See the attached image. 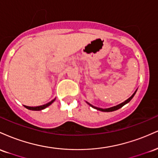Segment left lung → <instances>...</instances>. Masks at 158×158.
I'll use <instances>...</instances> for the list:
<instances>
[{"label": "left lung", "instance_id": "left-lung-1", "mask_svg": "<svg viewBox=\"0 0 158 158\" xmlns=\"http://www.w3.org/2000/svg\"><path fill=\"white\" fill-rule=\"evenodd\" d=\"M136 92H137V90H135V93H134L133 94H132V96H131V97H130L129 98H128V99H126V100L125 101V102H122V103H120V104L117 105V106H116L111 107V108H97V107H95V106H92L91 104H90V103H88V102H86L88 103V104L90 106H91L92 108H95V109H97V110H101V111H104V112H110V111H114V110H118V109H119V108H122V107H123V106H125V105L127 104V103H128V102H129L131 100V99H132V98L134 97V96L135 95Z\"/></svg>", "mask_w": 158, "mask_h": 158}]
</instances>
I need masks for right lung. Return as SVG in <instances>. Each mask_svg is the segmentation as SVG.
Wrapping results in <instances>:
<instances>
[{
    "label": "right lung",
    "instance_id": "add662e5",
    "mask_svg": "<svg viewBox=\"0 0 158 158\" xmlns=\"http://www.w3.org/2000/svg\"><path fill=\"white\" fill-rule=\"evenodd\" d=\"M56 99H52V101H50V102L47 103V104L45 105H43V106H35V107H30V106H24V107L26 108H27V109L29 110H43L44 109V108H46L47 107H48L49 106H50V105L52 104V102L55 101Z\"/></svg>",
    "mask_w": 158,
    "mask_h": 158
}]
</instances>
